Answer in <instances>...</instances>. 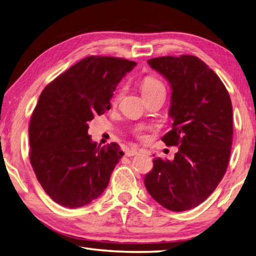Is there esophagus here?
<instances>
[{"label":"esophagus","instance_id":"esophagus-1","mask_svg":"<svg viewBox=\"0 0 256 256\" xmlns=\"http://www.w3.org/2000/svg\"><path fill=\"white\" fill-rule=\"evenodd\" d=\"M138 150L136 148H131V150H128L126 152H125V156L128 157H131V156H134V155H138Z\"/></svg>","mask_w":256,"mask_h":256}]
</instances>
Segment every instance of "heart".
<instances>
[{
	"mask_svg": "<svg viewBox=\"0 0 256 256\" xmlns=\"http://www.w3.org/2000/svg\"><path fill=\"white\" fill-rule=\"evenodd\" d=\"M160 90H165V86L157 78L148 76V77H145L142 80V84H140V91H142L144 96L150 94H154V92L160 91ZM122 96H123V88H120L116 92V94H114L113 101L114 102L118 101L122 98Z\"/></svg>",
	"mask_w": 256,
	"mask_h": 256,
	"instance_id": "1",
	"label": "heart"
}]
</instances>
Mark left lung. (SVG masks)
I'll return each mask as SVG.
<instances>
[{
	"label": "left lung",
	"instance_id": "obj_1",
	"mask_svg": "<svg viewBox=\"0 0 256 256\" xmlns=\"http://www.w3.org/2000/svg\"><path fill=\"white\" fill-rule=\"evenodd\" d=\"M170 84L168 116L172 130L162 138L178 146L175 158L155 157L144 184L164 208L184 211L202 204L226 172L231 154L232 103L220 78L198 57H158L148 60Z\"/></svg>",
	"mask_w": 256,
	"mask_h": 256
}]
</instances>
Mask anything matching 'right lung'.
<instances>
[{
    "instance_id": "right-lung-1",
    "label": "right lung",
    "mask_w": 256,
    "mask_h": 256,
    "mask_svg": "<svg viewBox=\"0 0 256 256\" xmlns=\"http://www.w3.org/2000/svg\"><path fill=\"white\" fill-rule=\"evenodd\" d=\"M135 66L123 58L90 56L42 90L30 123V160L55 202L79 208L108 187L124 153L116 143L96 146L89 123L110 110L116 86Z\"/></svg>"
}]
</instances>
